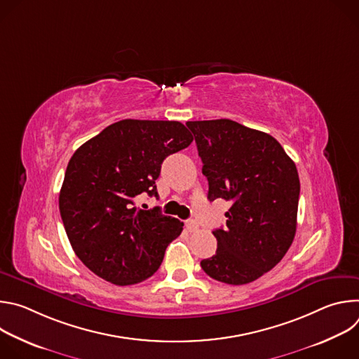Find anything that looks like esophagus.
<instances>
[{
	"mask_svg": "<svg viewBox=\"0 0 359 359\" xmlns=\"http://www.w3.org/2000/svg\"><path fill=\"white\" fill-rule=\"evenodd\" d=\"M186 229L190 231V233H194L198 230V224L194 222V220H186Z\"/></svg>",
	"mask_w": 359,
	"mask_h": 359,
	"instance_id": "34e87169",
	"label": "esophagus"
}]
</instances>
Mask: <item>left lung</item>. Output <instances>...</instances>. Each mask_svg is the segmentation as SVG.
Wrapping results in <instances>:
<instances>
[{"label": "left lung", "instance_id": "obj_1", "mask_svg": "<svg viewBox=\"0 0 359 359\" xmlns=\"http://www.w3.org/2000/svg\"><path fill=\"white\" fill-rule=\"evenodd\" d=\"M194 135L210 201L231 206L226 229L213 231L216 254L200 266L212 278L243 285L276 267L297 230L295 163L269 133L230 119L186 122Z\"/></svg>", "mask_w": 359, "mask_h": 359}]
</instances>
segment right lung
<instances>
[{"label":"right lung","mask_w":359,"mask_h":359,"mask_svg":"<svg viewBox=\"0 0 359 359\" xmlns=\"http://www.w3.org/2000/svg\"><path fill=\"white\" fill-rule=\"evenodd\" d=\"M193 142L176 121L125 119L85 142L71 158L60 193V212L78 259L97 277L132 285L161 267L183 223L159 209H136L163 161Z\"/></svg>","instance_id":"1"}]
</instances>
